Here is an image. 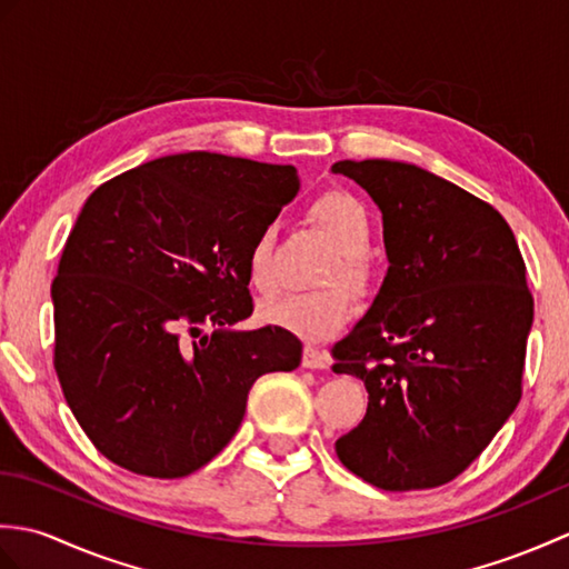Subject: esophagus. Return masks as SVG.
<instances>
[{
  "label": "esophagus",
  "instance_id": "obj_1",
  "mask_svg": "<svg viewBox=\"0 0 569 569\" xmlns=\"http://www.w3.org/2000/svg\"><path fill=\"white\" fill-rule=\"evenodd\" d=\"M328 365H330L328 352H322V349L312 347V345H306V349H303V367L306 369H325Z\"/></svg>",
  "mask_w": 569,
  "mask_h": 569
}]
</instances>
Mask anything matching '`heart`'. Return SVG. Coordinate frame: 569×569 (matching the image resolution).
Wrapping results in <instances>:
<instances>
[{
	"label": "heart",
	"instance_id": "obj_1",
	"mask_svg": "<svg viewBox=\"0 0 569 569\" xmlns=\"http://www.w3.org/2000/svg\"><path fill=\"white\" fill-rule=\"evenodd\" d=\"M308 217L337 247L335 259L325 271V283L342 281L352 288L369 283V257L373 227L365 202L352 192L330 190L310 202ZM276 224H263L247 249V278L259 293L276 291L278 278L273 266ZM352 316V298L340 283L320 291L286 293L261 306V320L300 337H325L342 328Z\"/></svg>",
	"mask_w": 569,
	"mask_h": 569
}]
</instances>
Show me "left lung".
<instances>
[{"label":"left lung","instance_id":"1","mask_svg":"<svg viewBox=\"0 0 569 569\" xmlns=\"http://www.w3.org/2000/svg\"><path fill=\"white\" fill-rule=\"evenodd\" d=\"M383 214L389 273L335 373L369 391L367 416L335 442L383 491L442 487L485 452L523 393L533 296L509 222L450 180L401 161H340Z\"/></svg>","mask_w":569,"mask_h":569}]
</instances>
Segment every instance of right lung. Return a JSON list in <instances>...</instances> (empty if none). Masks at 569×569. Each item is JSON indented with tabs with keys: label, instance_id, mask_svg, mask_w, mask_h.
I'll use <instances>...</instances> for the list:
<instances>
[{
	"label": "right lung",
	"instance_id": "right-lung-1",
	"mask_svg": "<svg viewBox=\"0 0 569 569\" xmlns=\"http://www.w3.org/2000/svg\"><path fill=\"white\" fill-rule=\"evenodd\" d=\"M293 166L190 151L107 180L53 278V367L90 442L134 475L178 479L234 438L253 381L303 345L253 312L247 249L298 192ZM212 329V333H204Z\"/></svg>",
	"mask_w": 569,
	"mask_h": 569
}]
</instances>
